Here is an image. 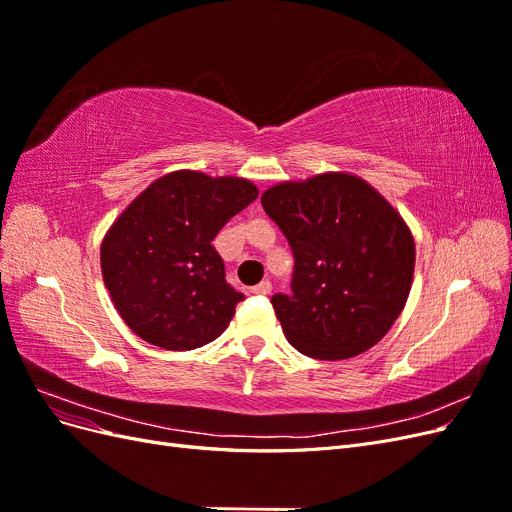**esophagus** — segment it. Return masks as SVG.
I'll use <instances>...</instances> for the list:
<instances>
[{
	"mask_svg": "<svg viewBox=\"0 0 512 512\" xmlns=\"http://www.w3.org/2000/svg\"><path fill=\"white\" fill-rule=\"evenodd\" d=\"M271 288H273V286H271L269 280H262L258 286L252 288V292H254V294H262V297H267V294L271 292Z\"/></svg>",
	"mask_w": 512,
	"mask_h": 512,
	"instance_id": "1",
	"label": "esophagus"
}]
</instances>
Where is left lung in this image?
I'll return each instance as SVG.
<instances>
[{
	"instance_id": "left-lung-1",
	"label": "left lung",
	"mask_w": 512,
	"mask_h": 512,
	"mask_svg": "<svg viewBox=\"0 0 512 512\" xmlns=\"http://www.w3.org/2000/svg\"><path fill=\"white\" fill-rule=\"evenodd\" d=\"M260 200L294 254L292 294L271 299L288 342L320 361L376 346L414 277V237L399 211L352 173L282 181Z\"/></svg>"
}]
</instances>
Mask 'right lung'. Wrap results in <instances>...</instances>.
<instances>
[{
  "instance_id": "add662e5",
  "label": "right lung",
  "mask_w": 512,
  "mask_h": 512,
  "mask_svg": "<svg viewBox=\"0 0 512 512\" xmlns=\"http://www.w3.org/2000/svg\"><path fill=\"white\" fill-rule=\"evenodd\" d=\"M256 196L250 179L173 170L119 213L102 239L100 267L115 309L138 337L194 350L226 331L243 294L226 284L211 241Z\"/></svg>"
}]
</instances>
